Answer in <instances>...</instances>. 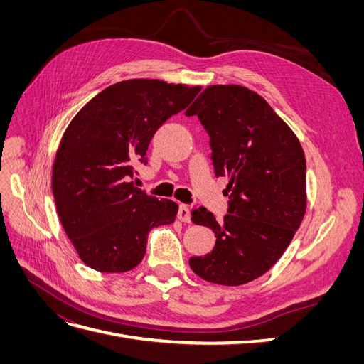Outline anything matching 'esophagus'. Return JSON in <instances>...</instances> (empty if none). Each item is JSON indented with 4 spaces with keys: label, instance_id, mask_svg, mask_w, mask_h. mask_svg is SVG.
I'll use <instances>...</instances> for the list:
<instances>
[{
    "label": "esophagus",
    "instance_id": "obj_1",
    "mask_svg": "<svg viewBox=\"0 0 364 364\" xmlns=\"http://www.w3.org/2000/svg\"><path fill=\"white\" fill-rule=\"evenodd\" d=\"M178 218L183 223H190L191 220V214H190V209L186 205H181L179 206V211H178Z\"/></svg>",
    "mask_w": 364,
    "mask_h": 364
}]
</instances>
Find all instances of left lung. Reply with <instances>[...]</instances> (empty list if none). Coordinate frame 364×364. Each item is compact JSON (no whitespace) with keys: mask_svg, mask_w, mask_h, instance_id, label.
I'll return each instance as SVG.
<instances>
[{"mask_svg":"<svg viewBox=\"0 0 364 364\" xmlns=\"http://www.w3.org/2000/svg\"><path fill=\"white\" fill-rule=\"evenodd\" d=\"M185 114L199 117L214 173L229 181L223 222L203 206L191 211L193 223L213 230L215 246L190 258V267L208 282L243 285L274 266L301 226L306 209L302 146L261 95L240 85L208 86Z\"/></svg>","mask_w":364,"mask_h":364,"instance_id":"left-lung-1","label":"left lung"}]
</instances>
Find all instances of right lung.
<instances>
[{
    "mask_svg": "<svg viewBox=\"0 0 364 364\" xmlns=\"http://www.w3.org/2000/svg\"><path fill=\"white\" fill-rule=\"evenodd\" d=\"M200 90L150 79L118 82L87 102L65 130L51 188L65 234L87 267L132 270L144 258L150 230L174 222L178 203L135 186L132 167L147 164L155 132Z\"/></svg>",
    "mask_w": 364,
    "mask_h": 364,
    "instance_id": "1",
    "label": "right lung"
}]
</instances>
